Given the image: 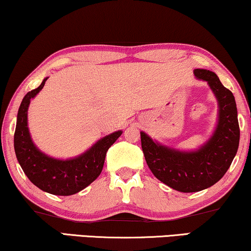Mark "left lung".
<instances>
[{"label": "left lung", "mask_w": 251, "mask_h": 251, "mask_svg": "<svg viewBox=\"0 0 251 251\" xmlns=\"http://www.w3.org/2000/svg\"><path fill=\"white\" fill-rule=\"evenodd\" d=\"M195 76L206 81L219 101V122L213 136L198 151L180 152L154 143L141 133L145 161L163 184L181 193H195L216 184L237 154L240 128L234 97L214 72L196 69Z\"/></svg>", "instance_id": "left-lung-1"}]
</instances>
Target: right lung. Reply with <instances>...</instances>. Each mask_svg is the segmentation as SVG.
I'll return each mask as SVG.
<instances>
[{
	"label": "right lung",
	"instance_id": "1",
	"mask_svg": "<svg viewBox=\"0 0 251 251\" xmlns=\"http://www.w3.org/2000/svg\"><path fill=\"white\" fill-rule=\"evenodd\" d=\"M46 81L47 77L22 99L14 132V151L22 170L33 185L53 195L69 196L84 189L99 177L108 149L122 135V130L104 136L75 159L57 160L44 154L30 137L27 113L30 99L43 89Z\"/></svg>",
	"mask_w": 251,
	"mask_h": 251
}]
</instances>
